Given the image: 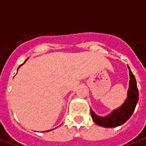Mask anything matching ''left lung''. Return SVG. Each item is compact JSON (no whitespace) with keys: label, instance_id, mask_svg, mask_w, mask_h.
Returning <instances> with one entry per match:
<instances>
[{"label":"left lung","instance_id":"obj_1","mask_svg":"<svg viewBox=\"0 0 146 146\" xmlns=\"http://www.w3.org/2000/svg\"><path fill=\"white\" fill-rule=\"evenodd\" d=\"M127 68L129 70L130 80L127 96L125 102L121 105V106L113 110L112 113L106 116H98L91 109L92 119L97 125L108 128L122 125L131 116L133 112L135 111L136 105L138 102V90L135 76L128 66Z\"/></svg>","mask_w":146,"mask_h":146}]
</instances>
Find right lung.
I'll return each mask as SVG.
<instances>
[{"label": "right lung", "instance_id": "obj_1", "mask_svg": "<svg viewBox=\"0 0 146 146\" xmlns=\"http://www.w3.org/2000/svg\"><path fill=\"white\" fill-rule=\"evenodd\" d=\"M27 59H28V58H27ZM27 60H26V61H25V62H24L22 64V65H20V66H19V68H18V70H19V68H20V66H23V64L25 63V62H27ZM17 72H18V71H17ZM52 130H53V129H52ZM51 131V130H48V131Z\"/></svg>", "mask_w": 146, "mask_h": 146}]
</instances>
